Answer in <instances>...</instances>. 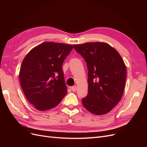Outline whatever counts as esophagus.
I'll return each instance as SVG.
<instances>
[{"instance_id":"1","label":"esophagus","mask_w":147,"mask_h":147,"mask_svg":"<svg viewBox=\"0 0 147 147\" xmlns=\"http://www.w3.org/2000/svg\"><path fill=\"white\" fill-rule=\"evenodd\" d=\"M70 89H71V90H72L74 92H75V91H77V86H72V87L70 88Z\"/></svg>"}]
</instances>
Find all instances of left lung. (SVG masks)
Here are the masks:
<instances>
[{
  "instance_id": "obj_1",
  "label": "left lung",
  "mask_w": 147,
  "mask_h": 147,
  "mask_svg": "<svg viewBox=\"0 0 147 147\" xmlns=\"http://www.w3.org/2000/svg\"><path fill=\"white\" fill-rule=\"evenodd\" d=\"M87 64L88 92L82 99L88 111L96 115L109 113L121 100L126 78V67L119 53L105 42L74 45Z\"/></svg>"
}]
</instances>
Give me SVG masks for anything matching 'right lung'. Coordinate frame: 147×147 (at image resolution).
<instances>
[{
    "label": "right lung",
    "instance_id": "right-lung-1",
    "mask_svg": "<svg viewBox=\"0 0 147 147\" xmlns=\"http://www.w3.org/2000/svg\"><path fill=\"white\" fill-rule=\"evenodd\" d=\"M73 48L70 44L47 42L33 48L25 56L20 82L26 99L35 109L54 108L67 94L62 66Z\"/></svg>",
    "mask_w": 147,
    "mask_h": 147
}]
</instances>
